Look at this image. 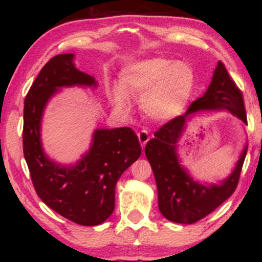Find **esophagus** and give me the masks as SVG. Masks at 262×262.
<instances>
[{"label":"esophagus","mask_w":262,"mask_h":262,"mask_svg":"<svg viewBox=\"0 0 262 262\" xmlns=\"http://www.w3.org/2000/svg\"><path fill=\"white\" fill-rule=\"evenodd\" d=\"M137 137H139V141H140V143H141V147H142V149H143V148L145 147V144H147V142H148L149 139H150L148 132H147V130H141V132L139 133V134H137Z\"/></svg>","instance_id":"esophagus-1"}]
</instances>
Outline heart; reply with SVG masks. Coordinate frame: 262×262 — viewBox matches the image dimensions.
Masks as SVG:
<instances>
[{
	"label": "heart",
	"instance_id": "heart-1",
	"mask_svg": "<svg viewBox=\"0 0 262 262\" xmlns=\"http://www.w3.org/2000/svg\"><path fill=\"white\" fill-rule=\"evenodd\" d=\"M196 89V76L187 62L165 57H148L126 64L121 69L120 83L112 89L113 103L128 113V95L142 98V111L154 121L167 122L187 108Z\"/></svg>",
	"mask_w": 262,
	"mask_h": 262
}]
</instances>
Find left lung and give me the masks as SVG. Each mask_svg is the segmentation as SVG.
I'll return each mask as SVG.
<instances>
[{
	"mask_svg": "<svg viewBox=\"0 0 262 262\" xmlns=\"http://www.w3.org/2000/svg\"><path fill=\"white\" fill-rule=\"evenodd\" d=\"M202 111H229L247 125L242 92L221 61L217 63L205 95L193 101L185 114L159 128L154 134L155 139L145 145V156L156 179L158 208L166 220L174 223H195L231 196L246 157L247 143L244 145L231 173L217 184L202 183L189 174L188 170L181 165L178 143L187 127V121Z\"/></svg>",
	"mask_w": 262,
	"mask_h": 262,
	"instance_id": "obj_1",
	"label": "left lung"
}]
</instances>
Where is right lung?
<instances>
[{
    "mask_svg": "<svg viewBox=\"0 0 262 262\" xmlns=\"http://www.w3.org/2000/svg\"><path fill=\"white\" fill-rule=\"evenodd\" d=\"M73 53L47 62L24 101L23 150L38 196L66 219L85 227L99 225L112 215L115 186L141 156V145L129 127L96 129L90 149L75 164L56 163L43 151L41 121L48 101L61 88L96 89L94 76L75 67Z\"/></svg>",
    "mask_w": 262,
    "mask_h": 262,
    "instance_id": "1",
    "label": "right lung"
}]
</instances>
